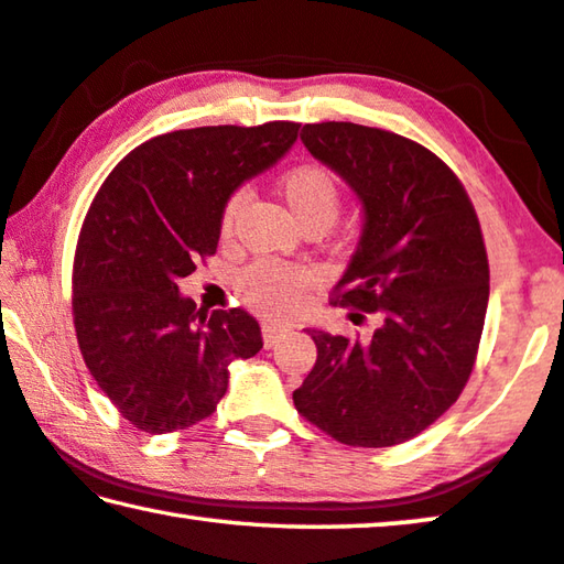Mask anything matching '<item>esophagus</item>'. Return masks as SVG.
<instances>
[{
	"label": "esophagus",
	"mask_w": 564,
	"mask_h": 564,
	"mask_svg": "<svg viewBox=\"0 0 564 564\" xmlns=\"http://www.w3.org/2000/svg\"><path fill=\"white\" fill-rule=\"evenodd\" d=\"M289 326L285 324H279V321H268V324H263V344L271 348L281 341V338L289 334Z\"/></svg>",
	"instance_id": "1"
}]
</instances>
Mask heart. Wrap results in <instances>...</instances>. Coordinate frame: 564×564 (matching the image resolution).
<instances>
[{
  "mask_svg": "<svg viewBox=\"0 0 564 564\" xmlns=\"http://www.w3.org/2000/svg\"><path fill=\"white\" fill-rule=\"evenodd\" d=\"M279 195L289 216L301 228L314 226V223L328 228L336 220L338 205H341V191H338L336 177L318 165H299L289 170L279 181ZM243 205V193H236L228 200L226 213H223V234L226 236L234 230V223ZM311 281H314V275L303 268L256 263L240 279V296L250 308L261 311V314L283 316L301 306L303 291Z\"/></svg>",
  "mask_w": 564,
  "mask_h": 564,
  "instance_id": "heart-1",
  "label": "heart"
}]
</instances>
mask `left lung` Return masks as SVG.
Instances as JSON below:
<instances>
[{"instance_id":"left-lung-1","label":"left lung","mask_w":564,"mask_h":564,"mask_svg":"<svg viewBox=\"0 0 564 564\" xmlns=\"http://www.w3.org/2000/svg\"><path fill=\"white\" fill-rule=\"evenodd\" d=\"M301 142L361 205L336 291L379 328L369 341L306 328L318 356L293 404L336 442L394 446L434 424L475 366L489 301L477 213L440 158L394 132L318 122Z\"/></svg>"}]
</instances>
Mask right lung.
Masks as SVG:
<instances>
[{
	"mask_svg": "<svg viewBox=\"0 0 564 564\" xmlns=\"http://www.w3.org/2000/svg\"><path fill=\"white\" fill-rule=\"evenodd\" d=\"M299 122L175 130L120 160L95 195L75 253L73 314L89 373L132 426L198 424L230 364L263 348L243 308H195L177 289L213 256L228 200L289 153Z\"/></svg>",
	"mask_w": 564,
	"mask_h": 564,
	"instance_id": "add662e5",
	"label": "right lung"
}]
</instances>
